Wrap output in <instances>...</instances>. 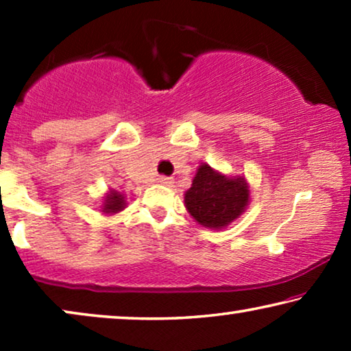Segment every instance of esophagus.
Listing matches in <instances>:
<instances>
[{"label":"esophagus","mask_w":351,"mask_h":351,"mask_svg":"<svg viewBox=\"0 0 351 351\" xmlns=\"http://www.w3.org/2000/svg\"><path fill=\"white\" fill-rule=\"evenodd\" d=\"M156 180L160 185H166V186H171L172 184H174V180H172L171 177H166V176H158Z\"/></svg>","instance_id":"obj_1"}]
</instances>
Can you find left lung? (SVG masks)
Returning a JSON list of instances; mask_svg holds the SVG:
<instances>
[{
    "instance_id": "8db88e82",
    "label": "left lung",
    "mask_w": 351,
    "mask_h": 351,
    "mask_svg": "<svg viewBox=\"0 0 351 351\" xmlns=\"http://www.w3.org/2000/svg\"><path fill=\"white\" fill-rule=\"evenodd\" d=\"M249 184L243 176H225L208 162H201L185 191L184 203L196 223L210 230L227 228L251 201Z\"/></svg>"
}]
</instances>
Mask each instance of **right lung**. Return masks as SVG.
I'll return each instance as SVG.
<instances>
[{"mask_svg": "<svg viewBox=\"0 0 351 351\" xmlns=\"http://www.w3.org/2000/svg\"><path fill=\"white\" fill-rule=\"evenodd\" d=\"M126 196L121 191L108 189L107 193L102 198V204H100V213L105 215H114L126 208Z\"/></svg>", "mask_w": 351, "mask_h": 351, "instance_id": "obj_1", "label": "right lung"}]
</instances>
